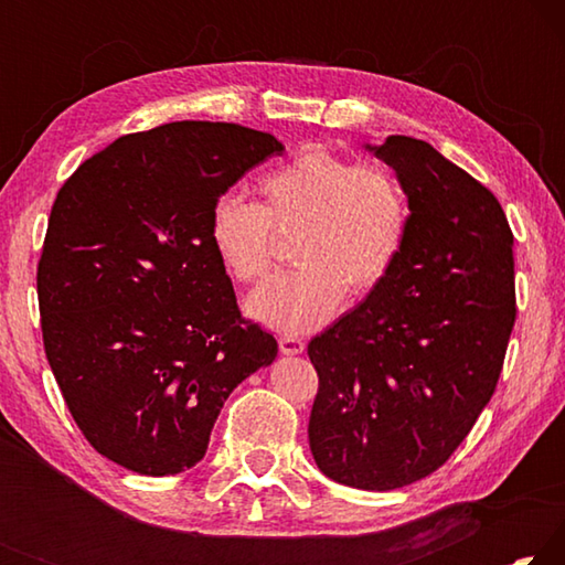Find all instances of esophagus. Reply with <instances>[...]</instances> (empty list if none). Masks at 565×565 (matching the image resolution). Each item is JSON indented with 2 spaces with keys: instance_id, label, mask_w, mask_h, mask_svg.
Listing matches in <instances>:
<instances>
[{
  "instance_id": "1",
  "label": "esophagus",
  "mask_w": 565,
  "mask_h": 565,
  "mask_svg": "<svg viewBox=\"0 0 565 565\" xmlns=\"http://www.w3.org/2000/svg\"><path fill=\"white\" fill-rule=\"evenodd\" d=\"M279 349H281V353H286V356H299V353H303L306 343L301 339H294V337H281Z\"/></svg>"
}]
</instances>
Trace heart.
<instances>
[{"instance_id": "obj_1", "label": "heart", "mask_w": 565, "mask_h": 565, "mask_svg": "<svg viewBox=\"0 0 565 565\" xmlns=\"http://www.w3.org/2000/svg\"><path fill=\"white\" fill-rule=\"evenodd\" d=\"M262 204L218 196L209 212V244L234 281L269 271L274 230L301 232L294 264L246 296L262 327L299 337L323 327L343 296L363 299L384 284L408 232V202L394 174L309 147L259 181Z\"/></svg>"}]
</instances>
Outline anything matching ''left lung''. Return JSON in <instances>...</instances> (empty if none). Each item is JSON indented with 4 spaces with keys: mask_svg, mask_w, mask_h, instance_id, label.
I'll return each mask as SVG.
<instances>
[{
    "mask_svg": "<svg viewBox=\"0 0 565 565\" xmlns=\"http://www.w3.org/2000/svg\"><path fill=\"white\" fill-rule=\"evenodd\" d=\"M396 171L408 232L379 289L309 343V446L363 491L448 461L499 384L515 321L513 234L489 189L420 139L366 145Z\"/></svg>",
    "mask_w": 565,
    "mask_h": 565,
    "instance_id": "8db88e82",
    "label": "left lung"
}]
</instances>
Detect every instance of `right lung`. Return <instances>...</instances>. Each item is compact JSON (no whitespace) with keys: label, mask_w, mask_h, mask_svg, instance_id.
Here are the masks:
<instances>
[{"label":"right lung","mask_w":565,"mask_h":565,"mask_svg":"<svg viewBox=\"0 0 565 565\" xmlns=\"http://www.w3.org/2000/svg\"><path fill=\"white\" fill-rule=\"evenodd\" d=\"M271 134L171 121L84 161L52 206L42 337L76 426L109 461L171 476L202 461L228 394L276 359L209 244L228 186L281 154Z\"/></svg>","instance_id":"1"}]
</instances>
